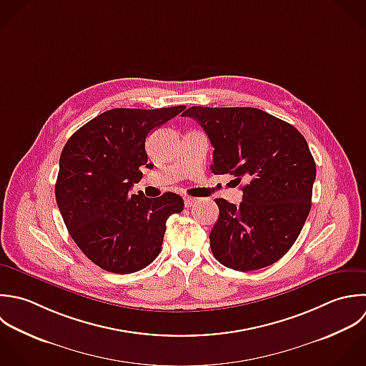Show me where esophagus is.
Instances as JSON below:
<instances>
[{"instance_id":"esophagus-1","label":"esophagus","mask_w":366,"mask_h":366,"mask_svg":"<svg viewBox=\"0 0 366 366\" xmlns=\"http://www.w3.org/2000/svg\"><path fill=\"white\" fill-rule=\"evenodd\" d=\"M184 202H185V207L189 208V207H192V205L197 202V198L187 195V197H184Z\"/></svg>"}]
</instances>
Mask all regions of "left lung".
I'll return each mask as SVG.
<instances>
[{
	"mask_svg": "<svg viewBox=\"0 0 366 366\" xmlns=\"http://www.w3.org/2000/svg\"><path fill=\"white\" fill-rule=\"evenodd\" d=\"M214 154L211 171L245 179L239 207L222 198L209 241L214 257L235 271H254L281 259L297 241L311 211L317 167L302 134L251 107H191Z\"/></svg>",
	"mask_w": 366,
	"mask_h": 366,
	"instance_id": "8db88e82",
	"label": "left lung"
}]
</instances>
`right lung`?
<instances>
[{
    "label": "right lung",
    "instance_id": "add662e5",
    "mask_svg": "<svg viewBox=\"0 0 366 366\" xmlns=\"http://www.w3.org/2000/svg\"><path fill=\"white\" fill-rule=\"evenodd\" d=\"M184 108L105 111L74 132L61 152L56 205L78 248L108 272L148 267L161 252L167 219L184 209L174 192L158 198L131 194L142 178L139 168H152L147 135Z\"/></svg>",
    "mask_w": 366,
    "mask_h": 366
}]
</instances>
